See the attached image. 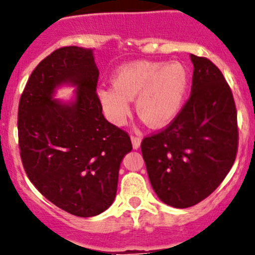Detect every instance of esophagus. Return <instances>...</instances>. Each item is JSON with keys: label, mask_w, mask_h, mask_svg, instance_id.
<instances>
[{"label": "esophagus", "mask_w": 255, "mask_h": 255, "mask_svg": "<svg viewBox=\"0 0 255 255\" xmlns=\"http://www.w3.org/2000/svg\"><path fill=\"white\" fill-rule=\"evenodd\" d=\"M131 144H133V148H139L140 144H141V137L137 136V135H131Z\"/></svg>", "instance_id": "1"}]
</instances>
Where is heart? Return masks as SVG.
Instances as JSON below:
<instances>
[{
	"instance_id": "1",
	"label": "heart",
	"mask_w": 255,
	"mask_h": 255,
	"mask_svg": "<svg viewBox=\"0 0 255 255\" xmlns=\"http://www.w3.org/2000/svg\"><path fill=\"white\" fill-rule=\"evenodd\" d=\"M189 85V72L182 62L137 61L116 69L113 85L99 86L97 98L114 125L125 124L129 101L136 98L137 115L148 126L162 127L182 110Z\"/></svg>"
}]
</instances>
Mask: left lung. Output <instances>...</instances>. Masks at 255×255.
Listing matches in <instances>:
<instances>
[{"label": "left lung", "mask_w": 255, "mask_h": 255, "mask_svg": "<svg viewBox=\"0 0 255 255\" xmlns=\"http://www.w3.org/2000/svg\"><path fill=\"white\" fill-rule=\"evenodd\" d=\"M191 97L166 128L141 141L158 198L176 209L197 205L222 183L238 153V113L227 81L209 58L191 55Z\"/></svg>", "instance_id": "obj_1"}]
</instances>
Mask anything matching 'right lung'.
I'll use <instances>...</instances> for the list:
<instances>
[{
	"label": "right lung",
	"instance_id": "obj_1",
	"mask_svg": "<svg viewBox=\"0 0 255 255\" xmlns=\"http://www.w3.org/2000/svg\"><path fill=\"white\" fill-rule=\"evenodd\" d=\"M99 71L92 49L64 46L32 72L19 102L22 165L42 194L78 217L104 212L116 197L120 164L130 137L102 114ZM77 86L74 101L53 98L61 84Z\"/></svg>",
	"mask_w": 255,
	"mask_h": 255
}]
</instances>
